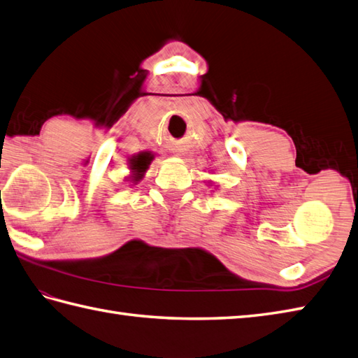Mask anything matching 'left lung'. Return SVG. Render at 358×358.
Segmentation results:
<instances>
[{"mask_svg":"<svg viewBox=\"0 0 358 358\" xmlns=\"http://www.w3.org/2000/svg\"><path fill=\"white\" fill-rule=\"evenodd\" d=\"M208 183H209V181H208Z\"/></svg>","mask_w":358,"mask_h":358,"instance_id":"8db88e82","label":"left lung"}]
</instances>
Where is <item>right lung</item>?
<instances>
[{"label": "right lung", "mask_w": 358, "mask_h": 358, "mask_svg": "<svg viewBox=\"0 0 358 358\" xmlns=\"http://www.w3.org/2000/svg\"><path fill=\"white\" fill-rule=\"evenodd\" d=\"M152 162V157L146 152H141V154H136L131 158L129 162V169H131V175H129L127 180L131 183H138V181L144 177V173L149 169V164Z\"/></svg>", "instance_id": "obj_1"}]
</instances>
